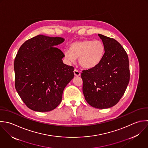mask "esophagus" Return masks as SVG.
I'll return each instance as SVG.
<instances>
[{"instance_id":"34e87169","label":"esophagus","mask_w":148,"mask_h":148,"mask_svg":"<svg viewBox=\"0 0 148 148\" xmlns=\"http://www.w3.org/2000/svg\"><path fill=\"white\" fill-rule=\"evenodd\" d=\"M74 75H75V76H79L80 75H81V73H80V71H78V70H77V69H75L74 70Z\"/></svg>"}]
</instances>
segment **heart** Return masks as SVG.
Returning a JSON list of instances; mask_svg holds the SVG:
<instances>
[{
    "mask_svg": "<svg viewBox=\"0 0 148 148\" xmlns=\"http://www.w3.org/2000/svg\"><path fill=\"white\" fill-rule=\"evenodd\" d=\"M104 46L99 40H85L75 41L70 45V49L64 51V58L69 63H74L79 58L83 68L90 69L96 67L104 54Z\"/></svg>",
    "mask_w": 148,
    "mask_h": 148,
    "instance_id": "1",
    "label": "heart"
}]
</instances>
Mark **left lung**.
Instances as JSON below:
<instances>
[{"mask_svg":"<svg viewBox=\"0 0 148 148\" xmlns=\"http://www.w3.org/2000/svg\"><path fill=\"white\" fill-rule=\"evenodd\" d=\"M105 52L95 67L83 70L82 91L87 103L96 108L116 105L124 95L130 80L128 55L116 40L99 34Z\"/></svg>","mask_w":148,"mask_h":148,"instance_id":"obj_1","label":"left lung"}]
</instances>
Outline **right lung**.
Wrapping results in <instances>:
<instances>
[{"label":"right lung","mask_w":148,"mask_h":148,"mask_svg":"<svg viewBox=\"0 0 148 148\" xmlns=\"http://www.w3.org/2000/svg\"><path fill=\"white\" fill-rule=\"evenodd\" d=\"M62 37L38 35L19 48L14 63L15 87L25 105L37 112H48L61 103L64 88L74 78V67L63 63L57 45Z\"/></svg>","instance_id":"right-lung-1"}]
</instances>
